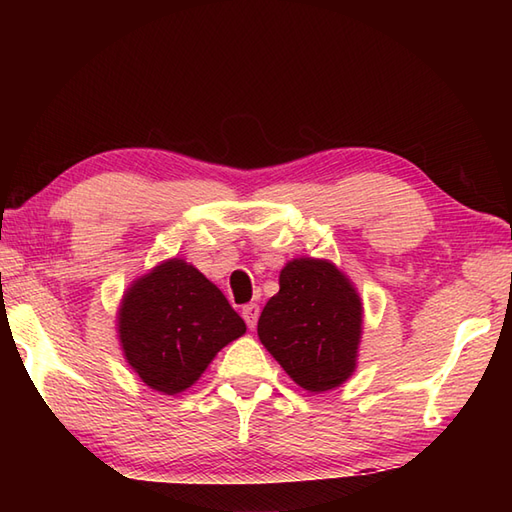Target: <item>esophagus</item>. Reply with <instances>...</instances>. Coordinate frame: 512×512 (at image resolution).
I'll return each mask as SVG.
<instances>
[{
    "label": "esophagus",
    "mask_w": 512,
    "mask_h": 512,
    "mask_svg": "<svg viewBox=\"0 0 512 512\" xmlns=\"http://www.w3.org/2000/svg\"><path fill=\"white\" fill-rule=\"evenodd\" d=\"M242 317H244L248 328L253 330L255 325H257V319H259V306H257V303H246V306L242 308Z\"/></svg>",
    "instance_id": "34e87169"
}]
</instances>
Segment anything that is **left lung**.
<instances>
[{
  "label": "left lung",
  "mask_w": 512,
  "mask_h": 512,
  "mask_svg": "<svg viewBox=\"0 0 512 512\" xmlns=\"http://www.w3.org/2000/svg\"><path fill=\"white\" fill-rule=\"evenodd\" d=\"M257 334L299 387L323 394L356 372L363 299L330 259H290L279 273V292L259 317Z\"/></svg>",
  "instance_id": "1"
}]
</instances>
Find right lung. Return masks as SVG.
Segmentation results:
<instances>
[{
  "instance_id": "1",
  "label": "right lung",
  "mask_w": 512,
  "mask_h": 512,
  "mask_svg": "<svg viewBox=\"0 0 512 512\" xmlns=\"http://www.w3.org/2000/svg\"><path fill=\"white\" fill-rule=\"evenodd\" d=\"M116 328L127 365L147 387L173 396L200 380L246 323L213 281L171 257L129 284Z\"/></svg>"
}]
</instances>
